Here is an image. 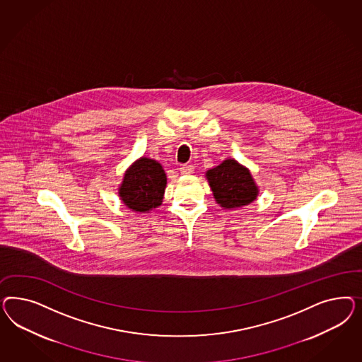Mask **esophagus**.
Here are the masks:
<instances>
[{
    "label": "esophagus",
    "mask_w": 362,
    "mask_h": 362,
    "mask_svg": "<svg viewBox=\"0 0 362 362\" xmlns=\"http://www.w3.org/2000/svg\"><path fill=\"white\" fill-rule=\"evenodd\" d=\"M179 171H180V174H185V175H189V174H192L194 171H195V167L192 165H182L180 168H179Z\"/></svg>",
    "instance_id": "34e87169"
}]
</instances>
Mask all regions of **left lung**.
Returning <instances> with one entry per match:
<instances>
[{"instance_id":"1","label":"left lung","mask_w":362,"mask_h":362,"mask_svg":"<svg viewBox=\"0 0 362 362\" xmlns=\"http://www.w3.org/2000/svg\"><path fill=\"white\" fill-rule=\"evenodd\" d=\"M206 179L221 209H240L251 204L259 195V186L251 171L232 158L207 170Z\"/></svg>"}]
</instances>
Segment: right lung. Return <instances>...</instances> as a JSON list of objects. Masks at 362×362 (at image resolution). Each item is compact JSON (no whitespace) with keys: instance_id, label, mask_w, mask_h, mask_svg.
I'll return each instance as SVG.
<instances>
[{"instance_id":"1","label":"right lung","mask_w":362,"mask_h":362,"mask_svg":"<svg viewBox=\"0 0 362 362\" xmlns=\"http://www.w3.org/2000/svg\"><path fill=\"white\" fill-rule=\"evenodd\" d=\"M165 186L167 176L162 165L141 156L126 170L118 195L127 209L146 214L162 206Z\"/></svg>"}]
</instances>
